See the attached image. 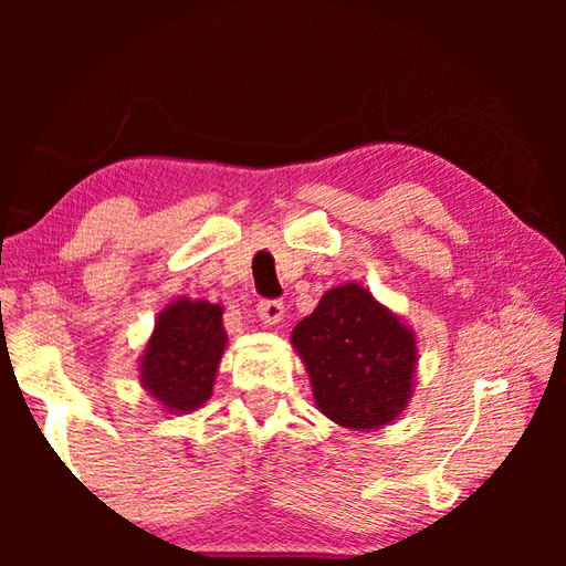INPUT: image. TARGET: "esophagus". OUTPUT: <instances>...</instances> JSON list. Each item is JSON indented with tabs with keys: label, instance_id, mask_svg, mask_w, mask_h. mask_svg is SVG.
Masks as SVG:
<instances>
[{
	"label": "esophagus",
	"instance_id": "obj_1",
	"mask_svg": "<svg viewBox=\"0 0 566 566\" xmlns=\"http://www.w3.org/2000/svg\"><path fill=\"white\" fill-rule=\"evenodd\" d=\"M284 312L286 306L280 300H262L256 304V314H260V319L264 324H280L284 319Z\"/></svg>",
	"mask_w": 566,
	"mask_h": 566
}]
</instances>
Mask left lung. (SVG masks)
Returning a JSON list of instances; mask_svg holds the SVG:
<instances>
[{"instance_id": "left-lung-1", "label": "left lung", "mask_w": 566, "mask_h": 566, "mask_svg": "<svg viewBox=\"0 0 566 566\" xmlns=\"http://www.w3.org/2000/svg\"><path fill=\"white\" fill-rule=\"evenodd\" d=\"M312 381L314 405L334 424L375 432L411 399L417 337L367 286L347 282L324 296L292 332Z\"/></svg>"}]
</instances>
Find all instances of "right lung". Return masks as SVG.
<instances>
[{
  "mask_svg": "<svg viewBox=\"0 0 566 566\" xmlns=\"http://www.w3.org/2000/svg\"><path fill=\"white\" fill-rule=\"evenodd\" d=\"M224 306L179 296L159 312L139 357V381L169 415H187L212 397L227 349Z\"/></svg>",
  "mask_w": 566,
  "mask_h": 566,
  "instance_id": "add662e5",
  "label": "right lung"
}]
</instances>
